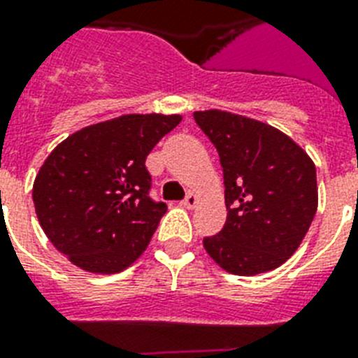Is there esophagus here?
Returning a JSON list of instances; mask_svg holds the SVG:
<instances>
[{"instance_id": "esophagus-1", "label": "esophagus", "mask_w": 358, "mask_h": 358, "mask_svg": "<svg viewBox=\"0 0 358 358\" xmlns=\"http://www.w3.org/2000/svg\"><path fill=\"white\" fill-rule=\"evenodd\" d=\"M196 202H199V196H196V194L194 193H187V196H185L184 200H182V202H180V204L184 206V208H194V206H196Z\"/></svg>"}]
</instances>
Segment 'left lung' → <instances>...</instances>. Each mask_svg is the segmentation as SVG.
<instances>
[{
    "mask_svg": "<svg viewBox=\"0 0 358 358\" xmlns=\"http://www.w3.org/2000/svg\"><path fill=\"white\" fill-rule=\"evenodd\" d=\"M193 117L219 152L226 187V224L206 237V252L229 274L278 268L315 219L313 159L287 134L255 119L222 110L194 112Z\"/></svg>",
    "mask_w": 358,
    "mask_h": 358,
    "instance_id": "1",
    "label": "left lung"
}]
</instances>
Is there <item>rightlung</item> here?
Segmentation results:
<instances>
[{
	"label": "right lung",
	"mask_w": 358,
	"mask_h": 358,
	"mask_svg": "<svg viewBox=\"0 0 358 358\" xmlns=\"http://www.w3.org/2000/svg\"><path fill=\"white\" fill-rule=\"evenodd\" d=\"M182 115L129 113L66 138L36 174L40 226L78 268L115 274L138 259L167 211L149 196L145 159Z\"/></svg>",
	"instance_id": "add662e5"
}]
</instances>
